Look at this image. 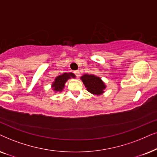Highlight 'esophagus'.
<instances>
[{
  "label": "esophagus",
  "mask_w": 157,
  "mask_h": 157,
  "mask_svg": "<svg viewBox=\"0 0 157 157\" xmlns=\"http://www.w3.org/2000/svg\"><path fill=\"white\" fill-rule=\"evenodd\" d=\"M74 73L75 74V75H76L77 77H80V71L79 70H75V72H74Z\"/></svg>",
  "instance_id": "obj_1"
}]
</instances>
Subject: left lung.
<instances>
[{
	"instance_id": "1",
	"label": "left lung",
	"mask_w": 157,
	"mask_h": 157,
	"mask_svg": "<svg viewBox=\"0 0 157 157\" xmlns=\"http://www.w3.org/2000/svg\"><path fill=\"white\" fill-rule=\"evenodd\" d=\"M80 79L89 93L98 96L104 93L106 85L100 77L95 75L85 74Z\"/></svg>"
}]
</instances>
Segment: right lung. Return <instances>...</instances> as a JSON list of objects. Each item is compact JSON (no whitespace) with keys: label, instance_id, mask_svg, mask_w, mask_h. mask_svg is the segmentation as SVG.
Returning <instances> with one entry per match:
<instances>
[{"label":"right lung","instance_id":"add662e5","mask_svg":"<svg viewBox=\"0 0 157 157\" xmlns=\"http://www.w3.org/2000/svg\"><path fill=\"white\" fill-rule=\"evenodd\" d=\"M75 77L76 76L74 73L64 72L56 77L52 85V88L55 93H61L65 86L67 81L71 78H75Z\"/></svg>","mask_w":157,"mask_h":157}]
</instances>
